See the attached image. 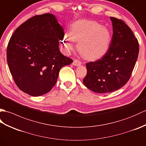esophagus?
<instances>
[{"instance_id": "esophagus-1", "label": "esophagus", "mask_w": 146, "mask_h": 146, "mask_svg": "<svg viewBox=\"0 0 146 146\" xmlns=\"http://www.w3.org/2000/svg\"><path fill=\"white\" fill-rule=\"evenodd\" d=\"M72 64H73V65H74V66H80V65H81L82 62L79 61V60H75L73 61Z\"/></svg>"}]
</instances>
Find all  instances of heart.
<instances>
[{"label":"heart","mask_w":146,"mask_h":146,"mask_svg":"<svg viewBox=\"0 0 146 146\" xmlns=\"http://www.w3.org/2000/svg\"><path fill=\"white\" fill-rule=\"evenodd\" d=\"M111 40V33L107 27L94 21L79 20L71 25L70 33L64 34L62 44L70 51L73 49L74 41L78 42V50L83 56L94 60L107 53Z\"/></svg>","instance_id":"obj_1"}]
</instances>
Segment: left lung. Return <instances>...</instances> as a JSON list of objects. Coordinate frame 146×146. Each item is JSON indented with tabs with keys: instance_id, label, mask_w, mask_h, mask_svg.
Instances as JSON below:
<instances>
[{
	"instance_id": "8db88e82",
	"label": "left lung",
	"mask_w": 146,
	"mask_h": 146,
	"mask_svg": "<svg viewBox=\"0 0 146 146\" xmlns=\"http://www.w3.org/2000/svg\"><path fill=\"white\" fill-rule=\"evenodd\" d=\"M113 36L107 53L95 62L86 64L84 85L98 94L112 92L124 86L131 78L137 60V39L122 20L110 17Z\"/></svg>"
}]
</instances>
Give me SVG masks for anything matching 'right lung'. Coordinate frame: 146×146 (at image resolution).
<instances>
[{
	"mask_svg": "<svg viewBox=\"0 0 146 146\" xmlns=\"http://www.w3.org/2000/svg\"><path fill=\"white\" fill-rule=\"evenodd\" d=\"M64 35L53 14L35 15L18 27L9 40L7 60L15 84L33 97L49 92L61 68L72 63L59 49Z\"/></svg>",
	"mask_w": 146,
	"mask_h": 146,
	"instance_id": "obj_1",
	"label": "right lung"
}]
</instances>
